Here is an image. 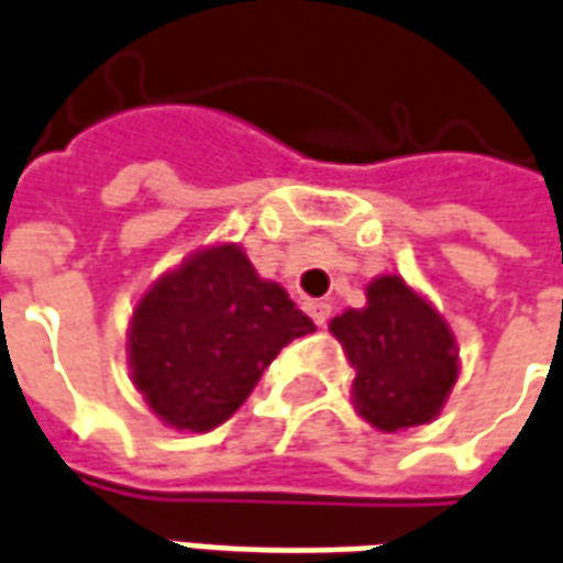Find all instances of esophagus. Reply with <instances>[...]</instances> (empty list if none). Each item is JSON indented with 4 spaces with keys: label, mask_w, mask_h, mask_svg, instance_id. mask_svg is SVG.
<instances>
[{
    "label": "esophagus",
    "mask_w": 563,
    "mask_h": 563,
    "mask_svg": "<svg viewBox=\"0 0 563 563\" xmlns=\"http://www.w3.org/2000/svg\"><path fill=\"white\" fill-rule=\"evenodd\" d=\"M303 309H306V316L316 321L319 328H324V321L331 319V303H324V300H306Z\"/></svg>",
    "instance_id": "obj_1"
}]
</instances>
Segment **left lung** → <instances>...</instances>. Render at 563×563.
I'll return each mask as SVG.
<instances>
[{
	"label": "left lung",
	"instance_id": "1",
	"mask_svg": "<svg viewBox=\"0 0 563 563\" xmlns=\"http://www.w3.org/2000/svg\"><path fill=\"white\" fill-rule=\"evenodd\" d=\"M364 294L362 309H346L328 324L355 371L349 389L355 413L379 432L432 422L460 377L451 324L401 275H377Z\"/></svg>",
	"mask_w": 563,
	"mask_h": 563
}]
</instances>
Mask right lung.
Listing matches in <instances>:
<instances>
[{
  "label": "right lung",
  "instance_id": "right-lung-1",
  "mask_svg": "<svg viewBox=\"0 0 563 563\" xmlns=\"http://www.w3.org/2000/svg\"><path fill=\"white\" fill-rule=\"evenodd\" d=\"M312 331L242 244H205L158 275L134 306L131 383L165 426L201 435L230 420L294 336Z\"/></svg>",
  "mask_w": 563,
  "mask_h": 563
}]
</instances>
